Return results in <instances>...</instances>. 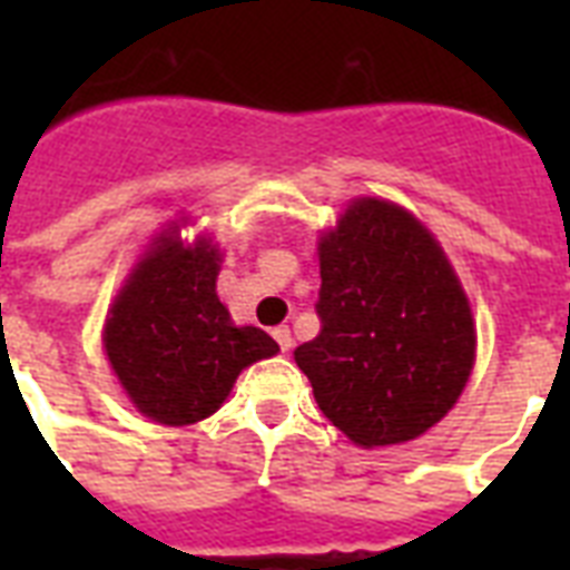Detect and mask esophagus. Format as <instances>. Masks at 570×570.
<instances>
[{
	"instance_id": "obj_1",
	"label": "esophagus",
	"mask_w": 570,
	"mask_h": 570,
	"mask_svg": "<svg viewBox=\"0 0 570 570\" xmlns=\"http://www.w3.org/2000/svg\"><path fill=\"white\" fill-rule=\"evenodd\" d=\"M272 337L277 340L281 352H289V348H293V334H289V328H286V325H277V328L272 331Z\"/></svg>"
}]
</instances>
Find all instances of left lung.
<instances>
[{
	"label": "left lung",
	"instance_id": "left-lung-1",
	"mask_svg": "<svg viewBox=\"0 0 570 570\" xmlns=\"http://www.w3.org/2000/svg\"><path fill=\"white\" fill-rule=\"evenodd\" d=\"M320 334L295 348L322 414L357 446L414 441L468 384V295L432 233L361 197L320 242Z\"/></svg>",
	"mask_w": 570,
	"mask_h": 570
}]
</instances>
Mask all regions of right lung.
<instances>
[{
  "instance_id": "right-lung-1",
  "label": "right lung",
  "mask_w": 570,
  "mask_h": 570,
  "mask_svg": "<svg viewBox=\"0 0 570 570\" xmlns=\"http://www.w3.org/2000/svg\"><path fill=\"white\" fill-rule=\"evenodd\" d=\"M218 248L159 236L106 322L111 370L141 414L165 425L204 420L254 361L277 355L266 331L236 328L215 295Z\"/></svg>"
}]
</instances>
